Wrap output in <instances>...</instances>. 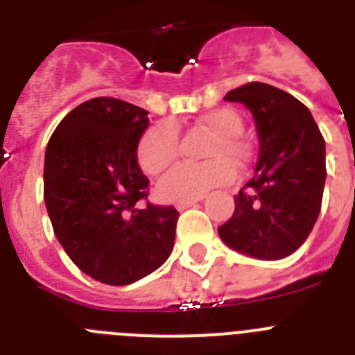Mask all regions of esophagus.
<instances>
[{
  "instance_id": "34e87169",
  "label": "esophagus",
  "mask_w": 355,
  "mask_h": 355,
  "mask_svg": "<svg viewBox=\"0 0 355 355\" xmlns=\"http://www.w3.org/2000/svg\"><path fill=\"white\" fill-rule=\"evenodd\" d=\"M199 200H202V197H199V199H192V200H183V202H178V205H175V208L180 209V211H183V209L196 206Z\"/></svg>"
}]
</instances>
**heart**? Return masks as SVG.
I'll return each mask as SVG.
<instances>
[{
    "label": "heart",
    "instance_id": "1",
    "mask_svg": "<svg viewBox=\"0 0 355 355\" xmlns=\"http://www.w3.org/2000/svg\"><path fill=\"white\" fill-rule=\"evenodd\" d=\"M197 126L209 131L206 158L211 162L202 165L180 163L163 175L158 183V196L163 200L183 202L199 199L211 188L220 187L233 180V168H240L249 162L250 150L238 137L243 130V121L233 108H216L197 119ZM180 153L178 131L168 122H159L147 128L137 147V159L146 174L156 175L171 165Z\"/></svg>",
    "mask_w": 355,
    "mask_h": 355
}]
</instances>
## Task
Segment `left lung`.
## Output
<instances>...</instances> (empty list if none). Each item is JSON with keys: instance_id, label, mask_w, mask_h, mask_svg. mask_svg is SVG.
Returning a JSON list of instances; mask_svg holds the SVG:
<instances>
[{"instance_id": "1", "label": "left lung", "mask_w": 355, "mask_h": 355, "mask_svg": "<svg viewBox=\"0 0 355 355\" xmlns=\"http://www.w3.org/2000/svg\"><path fill=\"white\" fill-rule=\"evenodd\" d=\"M224 99L252 112L259 158L218 234L238 252L283 259L302 245L318 218L327 174L325 140L311 112L277 87L250 81Z\"/></svg>"}]
</instances>
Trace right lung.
<instances>
[{
    "label": "right lung",
    "instance_id": "obj_1",
    "mask_svg": "<svg viewBox=\"0 0 355 355\" xmlns=\"http://www.w3.org/2000/svg\"><path fill=\"white\" fill-rule=\"evenodd\" d=\"M149 112L94 97L53 131L44 159V202L72 263L99 283L124 286L171 256L180 213L147 200L137 162Z\"/></svg>",
    "mask_w": 355,
    "mask_h": 355
}]
</instances>
